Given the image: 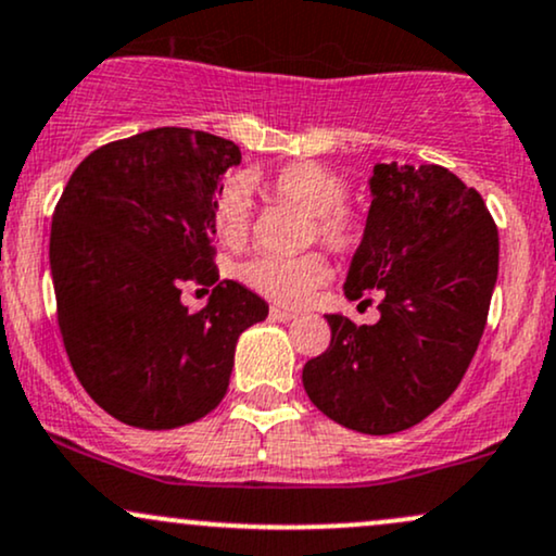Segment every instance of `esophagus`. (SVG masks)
<instances>
[{
	"mask_svg": "<svg viewBox=\"0 0 556 556\" xmlns=\"http://www.w3.org/2000/svg\"><path fill=\"white\" fill-rule=\"evenodd\" d=\"M269 318L277 320V324H287V320H295L298 313L292 311H285V307H271L269 311Z\"/></svg>",
	"mask_w": 556,
	"mask_h": 556,
	"instance_id": "1",
	"label": "esophagus"
}]
</instances>
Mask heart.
<instances>
[{"instance_id":"1","label":"heart","mask_w":556,"mask_h":556,"mask_svg":"<svg viewBox=\"0 0 556 556\" xmlns=\"http://www.w3.org/2000/svg\"><path fill=\"white\" fill-rule=\"evenodd\" d=\"M266 197L295 206L311 217V238L326 249L346 253L363 243L365 219L346 206L350 184L320 163H292L261 184ZM214 225L227 245L243 243L251 227V191L243 178H230L212 204ZM240 277L261 295L285 305H300L329 279V264L318 253L300 258L256 256L240 266Z\"/></svg>"}]
</instances>
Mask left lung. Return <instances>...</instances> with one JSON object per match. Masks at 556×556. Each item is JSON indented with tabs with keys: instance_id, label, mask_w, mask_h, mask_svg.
<instances>
[{
	"instance_id": "obj_1",
	"label": "left lung",
	"mask_w": 556,
	"mask_h": 556,
	"mask_svg": "<svg viewBox=\"0 0 556 556\" xmlns=\"http://www.w3.org/2000/svg\"><path fill=\"white\" fill-rule=\"evenodd\" d=\"M344 295L380 292V320L329 313V350L303 386L333 422L365 434L409 430L456 391L486 326L500 238L477 189L440 165L378 163Z\"/></svg>"
}]
</instances>
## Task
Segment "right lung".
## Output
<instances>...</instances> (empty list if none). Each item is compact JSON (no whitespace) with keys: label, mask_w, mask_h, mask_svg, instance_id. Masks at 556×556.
Masks as SVG:
<instances>
[{"label":"right lung","mask_w":556,"mask_h":556,"mask_svg":"<svg viewBox=\"0 0 556 556\" xmlns=\"http://www.w3.org/2000/svg\"><path fill=\"white\" fill-rule=\"evenodd\" d=\"M236 142L163 126L90 152L53 210L51 277L64 350L100 409L142 430L202 419L230 383L238 337L269 316L214 266V193ZM186 281L215 285L202 312Z\"/></svg>","instance_id":"add662e5"}]
</instances>
